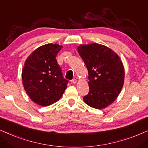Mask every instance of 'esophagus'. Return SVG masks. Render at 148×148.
I'll return each mask as SVG.
<instances>
[{
  "label": "esophagus",
  "mask_w": 148,
  "mask_h": 148,
  "mask_svg": "<svg viewBox=\"0 0 148 148\" xmlns=\"http://www.w3.org/2000/svg\"><path fill=\"white\" fill-rule=\"evenodd\" d=\"M71 82H72V83L73 84H76V82H77V80H76V79H73Z\"/></svg>",
  "instance_id": "1"
}]
</instances>
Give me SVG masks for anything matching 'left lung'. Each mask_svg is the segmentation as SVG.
Returning a JSON list of instances; mask_svg holds the SVG:
<instances>
[{
	"instance_id": "8db88e82",
	"label": "left lung",
	"mask_w": 148,
	"mask_h": 148,
	"mask_svg": "<svg viewBox=\"0 0 148 148\" xmlns=\"http://www.w3.org/2000/svg\"><path fill=\"white\" fill-rule=\"evenodd\" d=\"M78 52L88 70L89 91L83 101L91 107L102 109L116 100L124 83V68L111 48L97 43L80 44Z\"/></svg>"
}]
</instances>
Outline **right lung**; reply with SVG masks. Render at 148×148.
<instances>
[{"mask_svg": "<svg viewBox=\"0 0 148 148\" xmlns=\"http://www.w3.org/2000/svg\"><path fill=\"white\" fill-rule=\"evenodd\" d=\"M62 46L47 44L35 49L26 59L22 72L24 90L35 103L47 106L57 102L67 88L57 57Z\"/></svg>", "mask_w": 148, "mask_h": 148, "instance_id": "obj_1", "label": "right lung"}]
</instances>
